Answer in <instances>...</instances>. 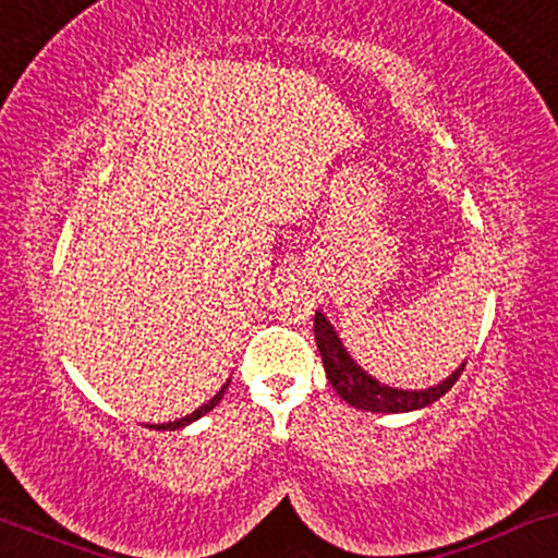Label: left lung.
Returning a JSON list of instances; mask_svg holds the SVG:
<instances>
[{
  "mask_svg": "<svg viewBox=\"0 0 558 558\" xmlns=\"http://www.w3.org/2000/svg\"><path fill=\"white\" fill-rule=\"evenodd\" d=\"M315 342L319 355H323V365L335 391L340 393L342 401H348L350 407L363 409V411H376V414H401V411H416L429 407V403L439 401L449 388L457 384L460 373L464 371V363L457 368L452 376L441 380V384L432 388H422V391H403V388H393L380 384L365 373L357 365L350 353L342 345V340L335 332L323 312H315Z\"/></svg>",
  "mask_w": 558,
  "mask_h": 558,
  "instance_id": "obj_1",
  "label": "left lung"
}]
</instances>
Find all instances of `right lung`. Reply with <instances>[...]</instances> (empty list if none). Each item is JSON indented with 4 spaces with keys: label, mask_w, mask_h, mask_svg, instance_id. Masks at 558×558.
<instances>
[{
    "label": "right lung",
    "mask_w": 558,
    "mask_h": 558,
    "mask_svg": "<svg viewBox=\"0 0 558 558\" xmlns=\"http://www.w3.org/2000/svg\"><path fill=\"white\" fill-rule=\"evenodd\" d=\"M228 384H231V380H226L223 384V388H220V391L213 396V399L208 401V403H203L201 409H195L193 414H187V416H182V418H178V422H167V424H149V429H162V432H174V429H182V426H187V424H193V422H197V418L201 416H205L208 414V411H213L220 403V399H223V393H226V388H228Z\"/></svg>",
    "instance_id": "add662e5"
}]
</instances>
